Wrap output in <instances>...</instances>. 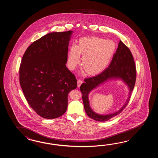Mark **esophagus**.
<instances>
[{"label": "esophagus", "mask_w": 158, "mask_h": 158, "mask_svg": "<svg viewBox=\"0 0 158 158\" xmlns=\"http://www.w3.org/2000/svg\"><path fill=\"white\" fill-rule=\"evenodd\" d=\"M83 83V81L81 80V79H78L77 80V87H79L80 86H81V84H82Z\"/></svg>", "instance_id": "34e87169"}]
</instances>
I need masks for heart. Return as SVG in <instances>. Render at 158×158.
<instances>
[{"label":"heart","mask_w":158,"mask_h":158,"mask_svg":"<svg viewBox=\"0 0 158 158\" xmlns=\"http://www.w3.org/2000/svg\"><path fill=\"white\" fill-rule=\"evenodd\" d=\"M116 49L112 40L96 37H82L78 45L73 44L67 56L68 65L73 69L80 62V53L83 54L81 66L88 75L98 74L104 70L112 58Z\"/></svg>","instance_id":"obj_1"}]
</instances>
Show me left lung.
Segmentation results:
<instances>
[{"instance_id":"left-lung-1","label":"left lung","mask_w":158,"mask_h":158,"mask_svg":"<svg viewBox=\"0 0 158 158\" xmlns=\"http://www.w3.org/2000/svg\"><path fill=\"white\" fill-rule=\"evenodd\" d=\"M136 67L133 56L129 49L121 41H119L118 48L113 56L109 66L100 74L92 77L84 79V83L80 87L85 111L88 116L98 121L104 122L119 114L125 108L130 101L131 92L133 90L136 81ZM113 78L123 79L127 84L130 92L129 98L126 104L118 111L108 115H100L94 113L90 108L88 94L93 89L105 81Z\"/></svg>"}]
</instances>
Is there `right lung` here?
<instances>
[{
  "label": "right lung",
  "instance_id": "obj_1",
  "mask_svg": "<svg viewBox=\"0 0 158 158\" xmlns=\"http://www.w3.org/2000/svg\"><path fill=\"white\" fill-rule=\"evenodd\" d=\"M73 31L53 32L29 46L19 68V81L29 105L42 118L54 119L66 111L68 94L77 87L67 68Z\"/></svg>",
  "mask_w": 158,
  "mask_h": 158
}]
</instances>
